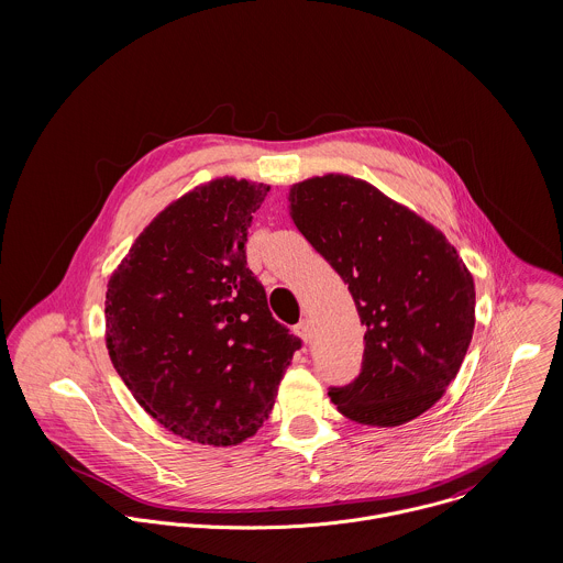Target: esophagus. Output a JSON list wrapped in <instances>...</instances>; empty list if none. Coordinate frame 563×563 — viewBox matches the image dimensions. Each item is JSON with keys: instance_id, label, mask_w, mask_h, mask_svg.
<instances>
[{"instance_id": "34e87169", "label": "esophagus", "mask_w": 563, "mask_h": 563, "mask_svg": "<svg viewBox=\"0 0 563 563\" xmlns=\"http://www.w3.org/2000/svg\"><path fill=\"white\" fill-rule=\"evenodd\" d=\"M295 335L303 342V344H308L310 342V322L301 321L299 324H295Z\"/></svg>"}]
</instances>
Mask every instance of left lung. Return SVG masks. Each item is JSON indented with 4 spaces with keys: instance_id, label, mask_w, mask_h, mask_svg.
Here are the masks:
<instances>
[{
    "instance_id": "obj_1",
    "label": "left lung",
    "mask_w": 563,
    "mask_h": 563,
    "mask_svg": "<svg viewBox=\"0 0 563 563\" xmlns=\"http://www.w3.org/2000/svg\"><path fill=\"white\" fill-rule=\"evenodd\" d=\"M297 230L349 284L366 346L338 411L399 427L440 401L475 331V282L446 236L373 184L327 173L290 186Z\"/></svg>"
}]
</instances>
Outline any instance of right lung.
<instances>
[{"instance_id": "1", "label": "right lung", "mask_w": 563, "mask_h": 563, "mask_svg": "<svg viewBox=\"0 0 563 563\" xmlns=\"http://www.w3.org/2000/svg\"><path fill=\"white\" fill-rule=\"evenodd\" d=\"M268 190L230 175L195 186L141 232L108 282L117 373L166 431L197 444L255 435L301 346L246 268L251 214Z\"/></svg>"}]
</instances>
